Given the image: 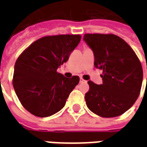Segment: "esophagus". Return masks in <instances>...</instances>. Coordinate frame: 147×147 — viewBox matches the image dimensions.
I'll return each mask as SVG.
<instances>
[{"label": "esophagus", "instance_id": "esophagus-1", "mask_svg": "<svg viewBox=\"0 0 147 147\" xmlns=\"http://www.w3.org/2000/svg\"><path fill=\"white\" fill-rule=\"evenodd\" d=\"M80 83H86V80H83V78H80Z\"/></svg>", "mask_w": 147, "mask_h": 147}]
</instances>
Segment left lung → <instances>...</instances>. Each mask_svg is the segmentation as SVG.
<instances>
[{"label":"left lung","instance_id":"obj_1","mask_svg":"<svg viewBox=\"0 0 147 147\" xmlns=\"http://www.w3.org/2000/svg\"><path fill=\"white\" fill-rule=\"evenodd\" d=\"M83 40L93 50L94 67L103 71L102 84L88 81L87 107L102 117L124 113L141 90L143 73L137 55L124 40L113 34H86Z\"/></svg>","mask_w":147,"mask_h":147}]
</instances>
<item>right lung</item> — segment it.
Listing matches in <instances>:
<instances>
[{
    "mask_svg": "<svg viewBox=\"0 0 147 147\" xmlns=\"http://www.w3.org/2000/svg\"><path fill=\"white\" fill-rule=\"evenodd\" d=\"M80 40V34L43 37L18 57L12 83L20 102L29 113L47 117L64 107L80 77L68 79L57 70L67 62Z\"/></svg>",
    "mask_w": 147,
    "mask_h": 147,
    "instance_id": "add662e5",
    "label": "right lung"
}]
</instances>
